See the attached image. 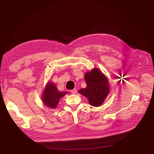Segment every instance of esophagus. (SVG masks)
<instances>
[{"label": "esophagus", "mask_w": 154, "mask_h": 154, "mask_svg": "<svg viewBox=\"0 0 154 154\" xmlns=\"http://www.w3.org/2000/svg\"><path fill=\"white\" fill-rule=\"evenodd\" d=\"M71 93H72V94H76V93H77V89H76V88H75V89H74V90H72L71 91Z\"/></svg>", "instance_id": "34e87169"}]
</instances>
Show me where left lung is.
<instances>
[{"label": "left lung", "mask_w": 154, "mask_h": 154, "mask_svg": "<svg viewBox=\"0 0 154 154\" xmlns=\"http://www.w3.org/2000/svg\"><path fill=\"white\" fill-rule=\"evenodd\" d=\"M85 80L86 87L79 93L88 99L89 103L93 106L101 105L109 93V80L98 68H93L86 72Z\"/></svg>", "instance_id": "1"}]
</instances>
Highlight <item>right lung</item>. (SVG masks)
<instances>
[{"label": "right lung", "instance_id": "add662e5", "mask_svg": "<svg viewBox=\"0 0 154 154\" xmlns=\"http://www.w3.org/2000/svg\"><path fill=\"white\" fill-rule=\"evenodd\" d=\"M68 92L59 91L55 83L49 82L45 86L41 97L43 103L50 108H56L61 97L68 94Z\"/></svg>", "mask_w": 154, "mask_h": 154}]
</instances>
